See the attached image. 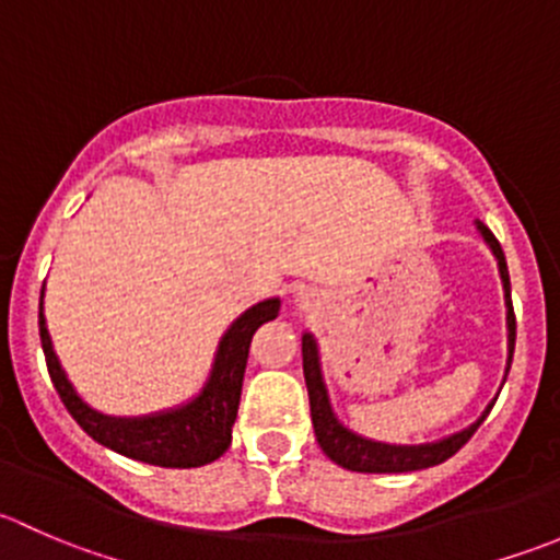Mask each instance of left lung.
<instances>
[{
  "label": "left lung",
  "mask_w": 560,
  "mask_h": 560,
  "mask_svg": "<svg viewBox=\"0 0 560 560\" xmlns=\"http://www.w3.org/2000/svg\"><path fill=\"white\" fill-rule=\"evenodd\" d=\"M479 235H482L485 244L493 252L495 262H499L501 284H504V303H506V371L510 374L512 365V352H515V312H512V295H510V270H506L504 252L501 244L495 241V235L485 228L482 222H477ZM303 376H306L308 387V404H312V422L316 442H319L322 453L330 457L338 466L349 468V471L360 474H404V471H420V468H431L444 463L447 457H453L468 439L474 436L479 425H482L485 417L490 415L495 404V395L488 406H485L482 415L477 417V422H471L463 431L453 433V436H444L439 442L428 444H385L374 442V439H365L360 433L349 431L341 420L336 417L330 406V395H327L325 380H322V363H319V347H316V338L312 332H303ZM506 382V380H504Z\"/></svg>",
  "instance_id": "left-lung-1"
}]
</instances>
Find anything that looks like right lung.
Listing matches in <instances>:
<instances>
[{
	"instance_id": "obj_1",
	"label": "right lung",
	"mask_w": 560,
	"mask_h": 560,
	"mask_svg": "<svg viewBox=\"0 0 560 560\" xmlns=\"http://www.w3.org/2000/svg\"><path fill=\"white\" fill-rule=\"evenodd\" d=\"M279 298H268V301H259L252 308H246L219 341L211 374H208L200 393L186 404L175 406V409L154 411V415L143 417L103 415L75 393L59 358H56L54 343H50L43 303H39V341H43L50 382H54L61 404L94 442L113 450V453L132 457V460L151 463V466L197 468L228 453L230 442H233L235 417H238L248 343H252V336L259 325L279 316Z\"/></svg>"
}]
</instances>
